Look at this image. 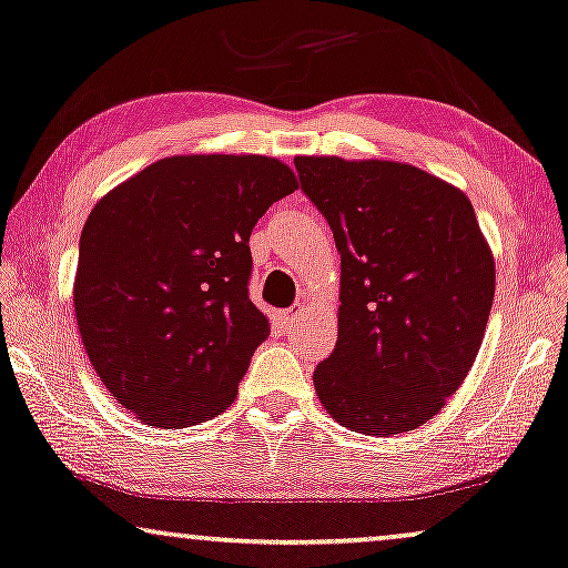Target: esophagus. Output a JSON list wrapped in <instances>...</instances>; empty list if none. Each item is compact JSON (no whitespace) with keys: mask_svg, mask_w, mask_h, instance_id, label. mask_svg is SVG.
Segmentation results:
<instances>
[{"mask_svg":"<svg viewBox=\"0 0 568 568\" xmlns=\"http://www.w3.org/2000/svg\"><path fill=\"white\" fill-rule=\"evenodd\" d=\"M301 312H304V306H296V308H285V312H280V314H277V322H280V327H283V329H291V327H296V322H298V317H301Z\"/></svg>","mask_w":568,"mask_h":568,"instance_id":"34e87169","label":"esophagus"}]
</instances>
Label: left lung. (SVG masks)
<instances>
[{"instance_id":"obj_1","label":"left lung","mask_w":568,"mask_h":568,"mask_svg":"<svg viewBox=\"0 0 568 568\" xmlns=\"http://www.w3.org/2000/svg\"><path fill=\"white\" fill-rule=\"evenodd\" d=\"M341 254L337 343L314 369L327 414L400 435L440 412L475 364L495 262L456 185L404 162L296 156Z\"/></svg>"}]
</instances>
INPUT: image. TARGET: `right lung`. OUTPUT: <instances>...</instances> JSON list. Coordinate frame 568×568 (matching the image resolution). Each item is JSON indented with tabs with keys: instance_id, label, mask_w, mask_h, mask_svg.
Returning <instances> with one entry per match:
<instances>
[{
	"instance_id": "right-lung-1",
	"label": "right lung",
	"mask_w": 568,
	"mask_h": 568,
	"mask_svg": "<svg viewBox=\"0 0 568 568\" xmlns=\"http://www.w3.org/2000/svg\"><path fill=\"white\" fill-rule=\"evenodd\" d=\"M296 189L275 156L181 154L97 201L78 251L75 320L93 372L141 422L181 429L239 396L270 335L248 298V239Z\"/></svg>"
}]
</instances>
